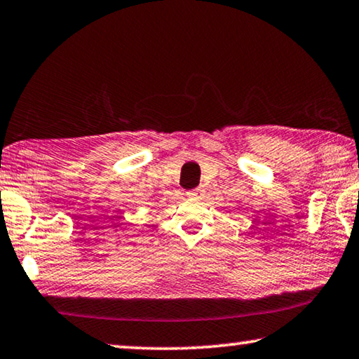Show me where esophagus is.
<instances>
[{"label": "esophagus", "mask_w": 359, "mask_h": 359, "mask_svg": "<svg viewBox=\"0 0 359 359\" xmlns=\"http://www.w3.org/2000/svg\"><path fill=\"white\" fill-rule=\"evenodd\" d=\"M204 195V190L201 189V187H198V189L191 190V191H187V196L190 198V200H201Z\"/></svg>", "instance_id": "34e87169"}]
</instances>
